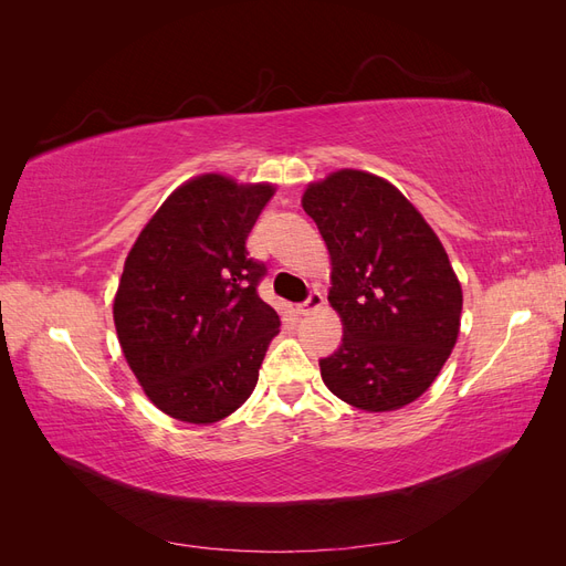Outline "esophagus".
Instances as JSON below:
<instances>
[{
  "instance_id": "esophagus-1",
  "label": "esophagus",
  "mask_w": 566,
  "mask_h": 566,
  "mask_svg": "<svg viewBox=\"0 0 566 566\" xmlns=\"http://www.w3.org/2000/svg\"><path fill=\"white\" fill-rule=\"evenodd\" d=\"M323 304H325V302H323V295H321V293H312L310 297H306V302H302V304L297 306V312H300L302 316H310V314L318 312Z\"/></svg>"
}]
</instances>
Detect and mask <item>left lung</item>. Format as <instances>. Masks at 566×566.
Wrapping results in <instances>:
<instances>
[{
    "label": "left lung",
    "mask_w": 566,
    "mask_h": 566,
    "mask_svg": "<svg viewBox=\"0 0 566 566\" xmlns=\"http://www.w3.org/2000/svg\"><path fill=\"white\" fill-rule=\"evenodd\" d=\"M302 208L328 245V302L345 331L318 364L325 387L368 413L413 403L460 333L462 287L439 235L397 186L364 169L310 184Z\"/></svg>",
    "instance_id": "8db88e82"
}]
</instances>
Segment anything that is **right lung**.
<instances>
[{"instance_id":"obj_1","label":"right lung","mask_w":566,"mask_h":566,"mask_svg":"<svg viewBox=\"0 0 566 566\" xmlns=\"http://www.w3.org/2000/svg\"><path fill=\"white\" fill-rule=\"evenodd\" d=\"M273 184L208 172L167 196L132 245L113 321L146 397L169 418L212 424L252 394L281 318L256 295L266 266L245 241Z\"/></svg>"}]
</instances>
